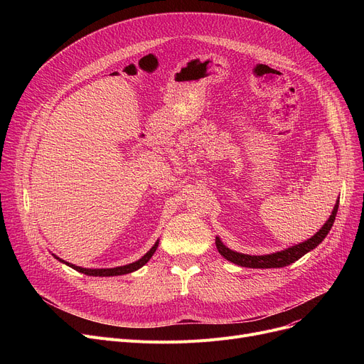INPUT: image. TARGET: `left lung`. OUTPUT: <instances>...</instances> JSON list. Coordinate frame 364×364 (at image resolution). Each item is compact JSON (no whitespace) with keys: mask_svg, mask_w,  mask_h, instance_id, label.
Masks as SVG:
<instances>
[{"mask_svg":"<svg viewBox=\"0 0 364 364\" xmlns=\"http://www.w3.org/2000/svg\"><path fill=\"white\" fill-rule=\"evenodd\" d=\"M338 206H339V198L333 206V211L328 221L323 224L320 230L311 236L310 239L304 240L295 246L288 247V250H283L274 254H267V255H247V254H240L236 251H232L230 247H227L221 239L217 236L215 237V245L218 252L227 259L233 264H237L240 267H247V269H279V267H286L295 261H298L301 257H304L307 252L313 251L314 247L318 246V243L323 242V239L328 236L331 232V228L333 225L336 213H338Z\"/></svg>","mask_w":364,"mask_h":364,"instance_id":"1","label":"left lung"}]
</instances>
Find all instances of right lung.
I'll use <instances>...</instances> for the list:
<instances>
[{
    "mask_svg": "<svg viewBox=\"0 0 364 364\" xmlns=\"http://www.w3.org/2000/svg\"><path fill=\"white\" fill-rule=\"evenodd\" d=\"M158 245H159V240L155 242V245H153L150 247V251H147L140 259H137L136 262H131V264H127V265H121V267H113V269H84V267H80V265H75V264H70L62 258H59L57 255H54L55 259H59L60 262L72 267L73 270L80 272V273H84L87 276H99V277H110V276H122V274H128V273H132L136 272L139 269H141V267L151 258V255L155 254V251L158 250Z\"/></svg>",
    "mask_w": 364,
    "mask_h": 364,
    "instance_id": "obj_1",
    "label": "right lung"
}]
</instances>
